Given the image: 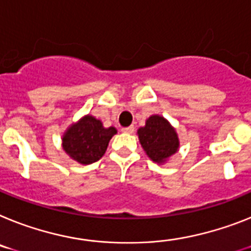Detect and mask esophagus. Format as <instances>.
I'll use <instances>...</instances> for the list:
<instances>
[{
  "mask_svg": "<svg viewBox=\"0 0 251 251\" xmlns=\"http://www.w3.org/2000/svg\"><path fill=\"white\" fill-rule=\"evenodd\" d=\"M122 132H126V134H132L134 132V126H127V127H122Z\"/></svg>",
  "mask_w": 251,
  "mask_h": 251,
  "instance_id": "esophagus-1",
  "label": "esophagus"
}]
</instances>
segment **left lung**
I'll list each match as a JSON object with an SVG mask.
<instances>
[{"label":"left lung","mask_w":251,"mask_h":251,"mask_svg":"<svg viewBox=\"0 0 251 251\" xmlns=\"http://www.w3.org/2000/svg\"><path fill=\"white\" fill-rule=\"evenodd\" d=\"M139 142L154 163L165 165L180 149V139L174 126L161 115L149 116L138 129Z\"/></svg>","instance_id":"8db88e82"}]
</instances>
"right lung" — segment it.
Segmentation results:
<instances>
[{"mask_svg":"<svg viewBox=\"0 0 251 251\" xmlns=\"http://www.w3.org/2000/svg\"><path fill=\"white\" fill-rule=\"evenodd\" d=\"M115 134H117L116 127H104L100 120L85 115L65 130L62 148L77 163L90 165L103 157Z\"/></svg>","mask_w":251,"mask_h":251,"instance_id":"obj_1","label":"right lung"}]
</instances>
